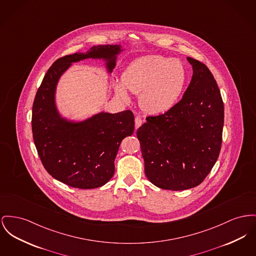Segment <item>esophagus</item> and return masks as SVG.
Listing matches in <instances>:
<instances>
[{
	"label": "esophagus",
	"instance_id": "34e87169",
	"mask_svg": "<svg viewBox=\"0 0 256 256\" xmlns=\"http://www.w3.org/2000/svg\"><path fill=\"white\" fill-rule=\"evenodd\" d=\"M142 124H143V120L137 116L136 118V128H138Z\"/></svg>",
	"mask_w": 256,
	"mask_h": 256
}]
</instances>
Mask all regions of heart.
<instances>
[{
	"label": "heart",
	"instance_id": "b5f03b06",
	"mask_svg": "<svg viewBox=\"0 0 256 256\" xmlns=\"http://www.w3.org/2000/svg\"><path fill=\"white\" fill-rule=\"evenodd\" d=\"M188 70L179 60L150 55L134 60L122 76V84L134 94H140L139 104L150 114H162L180 100L188 82ZM115 90L124 100L128 92L116 82Z\"/></svg>",
	"mask_w": 256,
	"mask_h": 256
}]
</instances>
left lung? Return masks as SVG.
Instances as JSON below:
<instances>
[{
	"mask_svg": "<svg viewBox=\"0 0 256 256\" xmlns=\"http://www.w3.org/2000/svg\"><path fill=\"white\" fill-rule=\"evenodd\" d=\"M192 81L170 110L149 116L137 130L145 174L154 186L184 190L200 184L222 148L224 107L220 90L207 66L188 57Z\"/></svg>",
	"mask_w": 256,
	"mask_h": 256,
	"instance_id": "1",
	"label": "left lung"
}]
</instances>
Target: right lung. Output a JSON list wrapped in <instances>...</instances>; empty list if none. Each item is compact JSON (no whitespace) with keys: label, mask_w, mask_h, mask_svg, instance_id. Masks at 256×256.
<instances>
[{"label":"right lung","mask_w":256,"mask_h":256,"mask_svg":"<svg viewBox=\"0 0 256 256\" xmlns=\"http://www.w3.org/2000/svg\"><path fill=\"white\" fill-rule=\"evenodd\" d=\"M120 51V46H92L86 54L59 58L47 70L34 96L32 130L38 154L46 171L70 186L94 188L113 177L120 142L134 132V116L126 110L116 114L102 112L81 122L64 120L55 106L58 80L72 62L87 58L107 60L111 72Z\"/></svg>","instance_id":"obj_1"}]
</instances>
